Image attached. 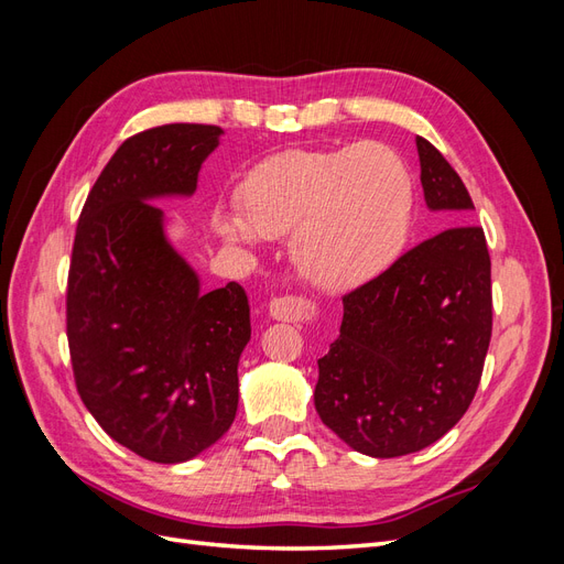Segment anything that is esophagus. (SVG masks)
<instances>
[{"instance_id": "1", "label": "esophagus", "mask_w": 564, "mask_h": 564, "mask_svg": "<svg viewBox=\"0 0 564 564\" xmlns=\"http://www.w3.org/2000/svg\"><path fill=\"white\" fill-rule=\"evenodd\" d=\"M268 317L278 322H292L301 324L305 319L315 317V305L299 296H280L268 303Z\"/></svg>"}]
</instances>
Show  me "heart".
I'll use <instances>...</instances> for the list:
<instances>
[{
    "label": "heart",
    "instance_id": "heart-1",
    "mask_svg": "<svg viewBox=\"0 0 564 564\" xmlns=\"http://www.w3.org/2000/svg\"><path fill=\"white\" fill-rule=\"evenodd\" d=\"M414 178L381 143L286 150L240 185V214L216 230L232 247L284 237L301 275L319 289H350L390 268L414 226Z\"/></svg>",
    "mask_w": 564,
    "mask_h": 564
}]
</instances>
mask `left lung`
<instances>
[{"label":"left lung","instance_id":"left-lung-1","mask_svg":"<svg viewBox=\"0 0 564 564\" xmlns=\"http://www.w3.org/2000/svg\"><path fill=\"white\" fill-rule=\"evenodd\" d=\"M423 199L456 228L344 296V322L319 357L315 409L348 447L373 458L421 452L470 406L491 338V263L464 181L416 139Z\"/></svg>","mask_w":564,"mask_h":564}]
</instances>
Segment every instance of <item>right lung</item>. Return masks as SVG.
Returning <instances> with one entry per match:
<instances>
[{
	"label": "right lung",
	"instance_id": "add662e5",
	"mask_svg": "<svg viewBox=\"0 0 564 564\" xmlns=\"http://www.w3.org/2000/svg\"><path fill=\"white\" fill-rule=\"evenodd\" d=\"M224 129L164 124L124 141L84 204L67 280V340L82 402L115 442L183 464L237 414L251 338L237 282L202 292L158 199L193 197Z\"/></svg>",
	"mask_w": 564,
	"mask_h": 564
}]
</instances>
